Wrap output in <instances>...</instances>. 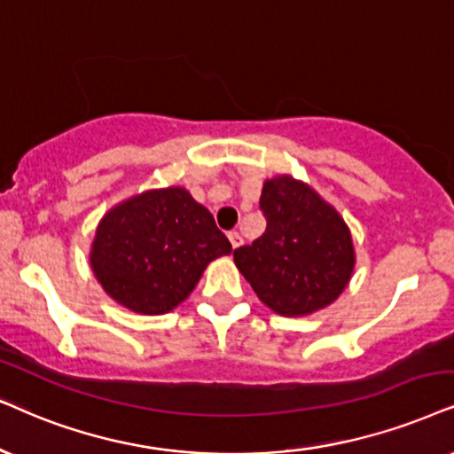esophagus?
Instances as JSON below:
<instances>
[{
    "mask_svg": "<svg viewBox=\"0 0 454 454\" xmlns=\"http://www.w3.org/2000/svg\"><path fill=\"white\" fill-rule=\"evenodd\" d=\"M228 240H231L232 249H239V247H240V245H243V237H240V234H239L237 231L228 232Z\"/></svg>",
    "mask_w": 454,
    "mask_h": 454,
    "instance_id": "obj_1",
    "label": "esophagus"
}]
</instances>
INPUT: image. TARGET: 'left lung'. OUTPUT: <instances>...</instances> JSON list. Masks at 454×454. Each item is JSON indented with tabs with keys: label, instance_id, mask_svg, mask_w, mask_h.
I'll list each match as a JSON object with an SVG mask.
<instances>
[{
	"label": "left lung",
	"instance_id": "8db88e82",
	"mask_svg": "<svg viewBox=\"0 0 454 454\" xmlns=\"http://www.w3.org/2000/svg\"><path fill=\"white\" fill-rule=\"evenodd\" d=\"M266 232L234 249L257 297L280 317H308L337 300L354 272L348 223L320 194L291 176L263 182Z\"/></svg>",
	"mask_w": 454,
	"mask_h": 454
}]
</instances>
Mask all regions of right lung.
Listing matches in <instances>:
<instances>
[{
    "instance_id": "1",
    "label": "right lung",
    "mask_w": 454,
    "mask_h": 454,
    "mask_svg": "<svg viewBox=\"0 0 454 454\" xmlns=\"http://www.w3.org/2000/svg\"><path fill=\"white\" fill-rule=\"evenodd\" d=\"M232 245L182 186L136 194L102 217L90 263L102 289L137 314L171 312Z\"/></svg>"
}]
</instances>
